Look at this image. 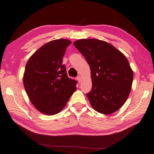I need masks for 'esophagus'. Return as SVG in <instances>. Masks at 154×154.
<instances>
[{
    "label": "esophagus",
    "instance_id": "34e87169",
    "mask_svg": "<svg viewBox=\"0 0 154 154\" xmlns=\"http://www.w3.org/2000/svg\"><path fill=\"white\" fill-rule=\"evenodd\" d=\"M77 81H78V82L81 83V80H82V77H81V76H78V77H77Z\"/></svg>",
    "mask_w": 154,
    "mask_h": 154
}]
</instances>
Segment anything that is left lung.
Masks as SVG:
<instances>
[{
	"label": "left lung",
	"instance_id": "1",
	"mask_svg": "<svg viewBox=\"0 0 154 154\" xmlns=\"http://www.w3.org/2000/svg\"><path fill=\"white\" fill-rule=\"evenodd\" d=\"M74 45L89 65L92 89L87 96L98 112L110 114L120 109L131 91L134 73L122 52L108 42L81 39Z\"/></svg>",
	"mask_w": 154,
	"mask_h": 154
}]
</instances>
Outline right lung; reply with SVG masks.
<instances>
[{
  "label": "right lung",
  "instance_id": "right-lung-1",
  "mask_svg": "<svg viewBox=\"0 0 154 154\" xmlns=\"http://www.w3.org/2000/svg\"><path fill=\"white\" fill-rule=\"evenodd\" d=\"M71 42L65 39L44 44L29 59L23 82L29 99L38 110L46 115L60 112L76 90L77 81L69 78L63 63Z\"/></svg>",
  "mask_w": 154,
  "mask_h": 154
}]
</instances>
